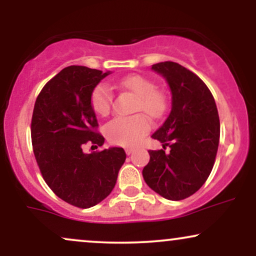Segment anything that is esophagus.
Here are the masks:
<instances>
[{
  "mask_svg": "<svg viewBox=\"0 0 256 256\" xmlns=\"http://www.w3.org/2000/svg\"><path fill=\"white\" fill-rule=\"evenodd\" d=\"M125 152H126V154H128V155H131L132 152H134V148H126Z\"/></svg>",
  "mask_w": 256,
  "mask_h": 256,
  "instance_id": "obj_1",
  "label": "esophagus"
}]
</instances>
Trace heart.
I'll return each mask as SVG.
<instances>
[{"instance_id":"1","label":"heart","mask_w":256,"mask_h":256,"mask_svg":"<svg viewBox=\"0 0 256 256\" xmlns=\"http://www.w3.org/2000/svg\"><path fill=\"white\" fill-rule=\"evenodd\" d=\"M120 85L137 96L134 110L143 112L152 120L161 119L168 110V100L162 91L156 90V85L149 78L140 74L128 76L120 82ZM90 104L94 112L106 116L110 112L113 104V92L106 83L96 85L91 92ZM150 125L143 116H116L104 126L106 136L110 143L116 146H132L140 143L149 131Z\"/></svg>"}]
</instances>
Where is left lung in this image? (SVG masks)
<instances>
[{"instance_id": "8db88e82", "label": "left lung", "mask_w": 256, "mask_h": 256, "mask_svg": "<svg viewBox=\"0 0 256 256\" xmlns=\"http://www.w3.org/2000/svg\"><path fill=\"white\" fill-rule=\"evenodd\" d=\"M152 70L168 83L172 110L152 136L162 149L149 150L150 160L142 174L158 195L180 201L198 192L212 172L220 137L218 110L207 85L182 64L165 61Z\"/></svg>"}]
</instances>
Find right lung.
Instances as JSON below:
<instances>
[{"label": "right lung", "instance_id": "1", "mask_svg": "<svg viewBox=\"0 0 256 256\" xmlns=\"http://www.w3.org/2000/svg\"><path fill=\"white\" fill-rule=\"evenodd\" d=\"M110 72L68 66L40 90L31 120L34 154L55 195L79 208L100 204L113 190L125 162L122 148L85 154L83 146H101L104 138L90 104L91 92Z\"/></svg>", "mask_w": 256, "mask_h": 256}]
</instances>
